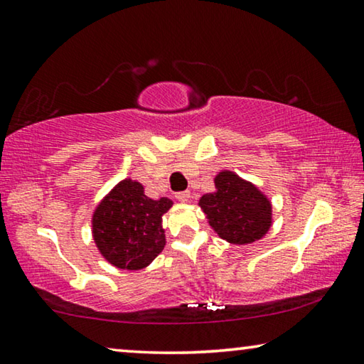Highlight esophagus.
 I'll return each instance as SVG.
<instances>
[{"mask_svg":"<svg viewBox=\"0 0 364 364\" xmlns=\"http://www.w3.org/2000/svg\"><path fill=\"white\" fill-rule=\"evenodd\" d=\"M175 197L180 202H188L189 197H191V193H189V191H181V193H176Z\"/></svg>","mask_w":364,"mask_h":364,"instance_id":"34e87169","label":"esophagus"}]
</instances>
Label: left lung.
Listing matches in <instances>:
<instances>
[{
	"label": "left lung",
	"instance_id": "1",
	"mask_svg": "<svg viewBox=\"0 0 364 364\" xmlns=\"http://www.w3.org/2000/svg\"><path fill=\"white\" fill-rule=\"evenodd\" d=\"M199 205L215 232L231 244L254 242L271 226V204L267 196L232 171L217 175L215 193L202 196Z\"/></svg>",
	"mask_w": 364,
	"mask_h": 364
}]
</instances>
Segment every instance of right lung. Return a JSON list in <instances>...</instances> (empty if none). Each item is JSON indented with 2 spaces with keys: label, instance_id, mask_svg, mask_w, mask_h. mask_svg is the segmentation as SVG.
Listing matches in <instances>:
<instances>
[{
  "label": "right lung",
  "instance_id": "1",
  "mask_svg": "<svg viewBox=\"0 0 364 364\" xmlns=\"http://www.w3.org/2000/svg\"><path fill=\"white\" fill-rule=\"evenodd\" d=\"M171 205L167 197L149 199L138 181L117 184L93 215V236L102 257L120 269L147 267L164 250L162 215Z\"/></svg>",
  "mask_w": 364,
  "mask_h": 364
}]
</instances>
